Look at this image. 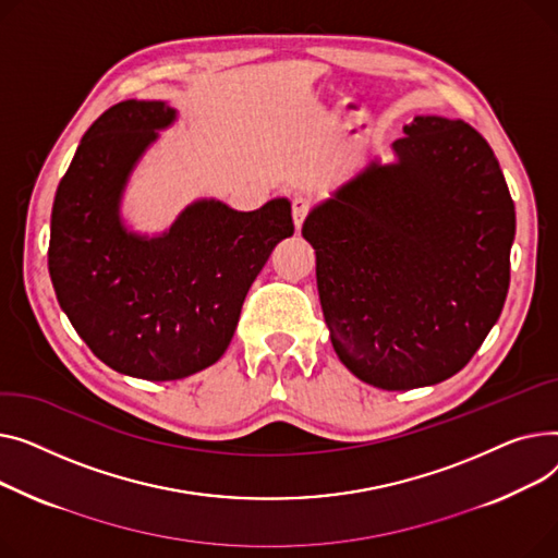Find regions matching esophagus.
I'll use <instances>...</instances> for the list:
<instances>
[{"instance_id":"34e87169","label":"esophagus","mask_w":558,"mask_h":558,"mask_svg":"<svg viewBox=\"0 0 558 558\" xmlns=\"http://www.w3.org/2000/svg\"><path fill=\"white\" fill-rule=\"evenodd\" d=\"M311 211V203L304 198V195H294L292 198V218H294V227H302L306 216Z\"/></svg>"}]
</instances>
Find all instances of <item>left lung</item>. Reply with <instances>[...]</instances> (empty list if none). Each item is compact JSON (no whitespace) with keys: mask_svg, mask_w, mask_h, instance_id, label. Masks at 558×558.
Here are the masks:
<instances>
[{"mask_svg":"<svg viewBox=\"0 0 558 558\" xmlns=\"http://www.w3.org/2000/svg\"><path fill=\"white\" fill-rule=\"evenodd\" d=\"M317 205L302 234L342 365L374 387L437 385L498 322L509 290L515 209L500 163L460 119L414 117Z\"/></svg>","mask_w":558,"mask_h":558,"instance_id":"8db88e82","label":"left lung"}]
</instances>
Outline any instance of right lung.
<instances>
[{"label":"right lung","instance_id":"add662e5","mask_svg":"<svg viewBox=\"0 0 558 558\" xmlns=\"http://www.w3.org/2000/svg\"><path fill=\"white\" fill-rule=\"evenodd\" d=\"M175 121L161 101H121L83 135L51 209L49 275L60 308L119 374L178 380L203 372L236 331L245 294L292 236L290 203L256 211L186 207L169 232H128L119 205L135 163Z\"/></svg>","mask_w":558,"mask_h":558}]
</instances>
